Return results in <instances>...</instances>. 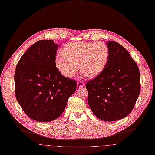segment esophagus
<instances>
[{"label": "esophagus", "mask_w": 155, "mask_h": 155, "mask_svg": "<svg viewBox=\"0 0 155 155\" xmlns=\"http://www.w3.org/2000/svg\"><path fill=\"white\" fill-rule=\"evenodd\" d=\"M77 87L80 88V87H83L85 85V84L82 82H81V81H79V82H77Z\"/></svg>", "instance_id": "34e87169"}]
</instances>
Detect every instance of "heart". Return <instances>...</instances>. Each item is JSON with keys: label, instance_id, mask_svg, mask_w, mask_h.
Segmentation results:
<instances>
[{"label": "heart", "instance_id": "1", "mask_svg": "<svg viewBox=\"0 0 155 155\" xmlns=\"http://www.w3.org/2000/svg\"><path fill=\"white\" fill-rule=\"evenodd\" d=\"M61 52L62 56L55 57L54 64L61 74L67 78L74 76L78 68L87 78L99 75L106 67L110 53L108 46L103 43L86 41L68 43Z\"/></svg>", "mask_w": 155, "mask_h": 155}]
</instances>
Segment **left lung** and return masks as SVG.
<instances>
[{
	"instance_id": "obj_1",
	"label": "left lung",
	"mask_w": 155,
	"mask_h": 155,
	"mask_svg": "<svg viewBox=\"0 0 155 155\" xmlns=\"http://www.w3.org/2000/svg\"><path fill=\"white\" fill-rule=\"evenodd\" d=\"M109 58L104 71L86 84L88 103L94 115L115 121L131 112L140 92V73L126 49L115 41L106 43Z\"/></svg>"
}]
</instances>
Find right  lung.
Here are the masks:
<instances>
[{
    "mask_svg": "<svg viewBox=\"0 0 155 155\" xmlns=\"http://www.w3.org/2000/svg\"><path fill=\"white\" fill-rule=\"evenodd\" d=\"M58 45L40 40L24 53L15 68V94L31 119L50 122L60 116L77 88L75 80L63 77L54 59Z\"/></svg>",
    "mask_w": 155,
    "mask_h": 155,
    "instance_id": "add662e5",
    "label": "right lung"
}]
</instances>
